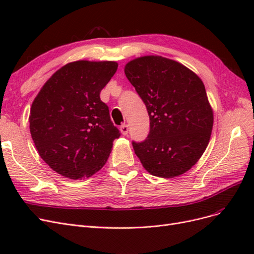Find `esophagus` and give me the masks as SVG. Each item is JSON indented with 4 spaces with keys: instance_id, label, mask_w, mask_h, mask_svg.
<instances>
[{
    "instance_id": "esophagus-1",
    "label": "esophagus",
    "mask_w": 254,
    "mask_h": 254,
    "mask_svg": "<svg viewBox=\"0 0 254 254\" xmlns=\"http://www.w3.org/2000/svg\"><path fill=\"white\" fill-rule=\"evenodd\" d=\"M121 132H122V134H124V135H127L128 134V125H126V124H123L122 126H121Z\"/></svg>"
}]
</instances>
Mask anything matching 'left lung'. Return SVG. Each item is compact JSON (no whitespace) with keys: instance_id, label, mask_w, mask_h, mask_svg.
Returning a JSON list of instances; mask_svg holds the SVG:
<instances>
[{"instance_id":"obj_1","label":"left lung","mask_w":254,"mask_h":254,"mask_svg":"<svg viewBox=\"0 0 254 254\" xmlns=\"http://www.w3.org/2000/svg\"><path fill=\"white\" fill-rule=\"evenodd\" d=\"M125 74L149 115L147 137L132 142L142 165L161 178L188 172L202 156L213 128L202 80L187 66L161 56L129 61Z\"/></svg>"}]
</instances>
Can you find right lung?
<instances>
[{
	"label": "right lung",
	"instance_id": "obj_1",
	"mask_svg": "<svg viewBox=\"0 0 254 254\" xmlns=\"http://www.w3.org/2000/svg\"><path fill=\"white\" fill-rule=\"evenodd\" d=\"M115 61L79 60L54 73L34 99L29 129L40 157L70 179L105 165L120 130L99 93L118 70Z\"/></svg>",
	"mask_w": 254,
	"mask_h": 254
}]
</instances>
